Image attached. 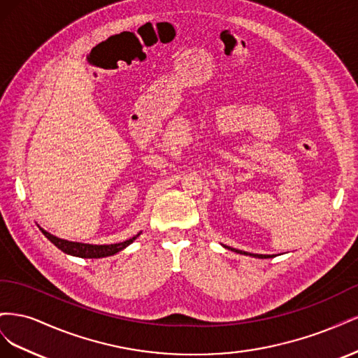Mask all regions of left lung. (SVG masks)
Instances as JSON below:
<instances>
[{"label":"left lung","instance_id":"left-lung-1","mask_svg":"<svg viewBox=\"0 0 358 358\" xmlns=\"http://www.w3.org/2000/svg\"><path fill=\"white\" fill-rule=\"evenodd\" d=\"M227 249H231L233 252H237V254H242V255H249V257H255V258H273L275 255H263V254H251V252H245V251H241V249H234V248H230V246H224Z\"/></svg>","mask_w":358,"mask_h":358}]
</instances>
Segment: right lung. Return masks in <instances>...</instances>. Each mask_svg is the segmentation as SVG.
<instances>
[{"label": "right lung", "mask_w": 358, "mask_h": 358, "mask_svg": "<svg viewBox=\"0 0 358 358\" xmlns=\"http://www.w3.org/2000/svg\"><path fill=\"white\" fill-rule=\"evenodd\" d=\"M40 230L53 245H55L58 249H61L62 252H66V254L73 255V257H80V258H104V257L115 255L117 252H121L122 249H125L128 245H131L140 236V233H138L134 237H131V239H128V241L121 242V243L91 245V243L70 242V241H66V239H59V237L48 233L46 230H43L41 227H40Z\"/></svg>", "instance_id": "obj_1"}]
</instances>
